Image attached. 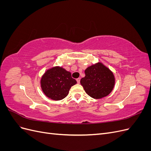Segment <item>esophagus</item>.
Wrapping results in <instances>:
<instances>
[{
  "instance_id": "1",
  "label": "esophagus",
  "mask_w": 151,
  "mask_h": 151,
  "mask_svg": "<svg viewBox=\"0 0 151 151\" xmlns=\"http://www.w3.org/2000/svg\"><path fill=\"white\" fill-rule=\"evenodd\" d=\"M76 80H77V83H78V84H79V83H80V81H81V79H80V78H78V79H77Z\"/></svg>"
}]
</instances>
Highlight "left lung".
<instances>
[{"label": "left lung", "instance_id": "obj_1", "mask_svg": "<svg viewBox=\"0 0 151 151\" xmlns=\"http://www.w3.org/2000/svg\"><path fill=\"white\" fill-rule=\"evenodd\" d=\"M81 80L86 93L94 99H101L111 93L115 84L113 72L101 62L88 67Z\"/></svg>", "mask_w": 151, "mask_h": 151}]
</instances>
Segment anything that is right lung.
Segmentation results:
<instances>
[{"instance_id": "add662e5", "label": "right lung", "mask_w": 151, "mask_h": 151, "mask_svg": "<svg viewBox=\"0 0 151 151\" xmlns=\"http://www.w3.org/2000/svg\"><path fill=\"white\" fill-rule=\"evenodd\" d=\"M77 81L73 79L71 73L60 66H55L45 72L40 80V85L47 97L55 101L65 98L71 87Z\"/></svg>"}]
</instances>
